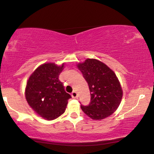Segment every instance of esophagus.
Masks as SVG:
<instances>
[{
	"label": "esophagus",
	"mask_w": 154,
	"mask_h": 154,
	"mask_svg": "<svg viewBox=\"0 0 154 154\" xmlns=\"http://www.w3.org/2000/svg\"><path fill=\"white\" fill-rule=\"evenodd\" d=\"M71 96H72L73 98H78V94H77V93L75 91H74L72 92V94H71Z\"/></svg>",
	"instance_id": "obj_1"
}]
</instances>
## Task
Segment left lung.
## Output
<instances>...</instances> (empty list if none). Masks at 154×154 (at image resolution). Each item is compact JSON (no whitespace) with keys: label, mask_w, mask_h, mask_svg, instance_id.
Wrapping results in <instances>:
<instances>
[{"label":"left lung","mask_w":154,"mask_h":154,"mask_svg":"<svg viewBox=\"0 0 154 154\" xmlns=\"http://www.w3.org/2000/svg\"><path fill=\"white\" fill-rule=\"evenodd\" d=\"M87 82L91 102L81 105L84 113L94 120H102L117 109L123 96V91L117 77L107 66L94 58H88L77 64Z\"/></svg>","instance_id":"obj_1"}]
</instances>
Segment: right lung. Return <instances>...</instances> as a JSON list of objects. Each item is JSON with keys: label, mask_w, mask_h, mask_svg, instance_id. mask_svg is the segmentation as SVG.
Returning a JSON list of instances; mask_svg holds the SVG:
<instances>
[{"label": "right lung", "mask_w": 154, "mask_h": 154, "mask_svg": "<svg viewBox=\"0 0 154 154\" xmlns=\"http://www.w3.org/2000/svg\"><path fill=\"white\" fill-rule=\"evenodd\" d=\"M64 63L58 66L47 63L39 66L30 76L25 91L26 99L38 115L47 120L58 118L66 110L71 96L58 79Z\"/></svg>", "instance_id": "obj_1"}]
</instances>
